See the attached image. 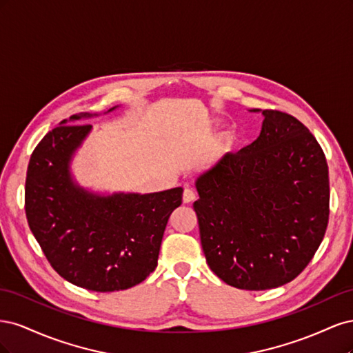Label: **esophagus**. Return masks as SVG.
<instances>
[{"label":"esophagus","mask_w":353,"mask_h":353,"mask_svg":"<svg viewBox=\"0 0 353 353\" xmlns=\"http://www.w3.org/2000/svg\"><path fill=\"white\" fill-rule=\"evenodd\" d=\"M196 200V193L191 188H185L184 190V194H183V201L185 205H190V203H193Z\"/></svg>","instance_id":"1"}]
</instances>
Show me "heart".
Listing matches in <instances>:
<instances>
[{"label":"heart","mask_w":353,"mask_h":353,"mask_svg":"<svg viewBox=\"0 0 353 353\" xmlns=\"http://www.w3.org/2000/svg\"><path fill=\"white\" fill-rule=\"evenodd\" d=\"M232 143H234V134H232V131L223 132V135L221 137V141H219L221 147L222 148H230L232 145Z\"/></svg>","instance_id":"b5f03b06"}]
</instances>
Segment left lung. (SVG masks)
<instances>
[{
  "instance_id": "8db88e82",
  "label": "left lung",
  "mask_w": 353,
  "mask_h": 353,
  "mask_svg": "<svg viewBox=\"0 0 353 353\" xmlns=\"http://www.w3.org/2000/svg\"><path fill=\"white\" fill-rule=\"evenodd\" d=\"M262 114L252 144L199 175L193 205L209 268L223 283L256 292L290 283L306 268L330 215L321 145L294 116Z\"/></svg>"
}]
</instances>
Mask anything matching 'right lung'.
I'll use <instances>...</instances> for the list:
<instances>
[{"instance_id": "add662e5", "label": "right lung", "mask_w": 353, "mask_h": 353, "mask_svg": "<svg viewBox=\"0 0 353 353\" xmlns=\"http://www.w3.org/2000/svg\"><path fill=\"white\" fill-rule=\"evenodd\" d=\"M91 116L73 114L70 122ZM66 123L50 131L30 156L25 187L29 228L50 265L69 283L100 293L126 290L156 270L183 188L100 196L79 187L70 160L92 126Z\"/></svg>"}]
</instances>
